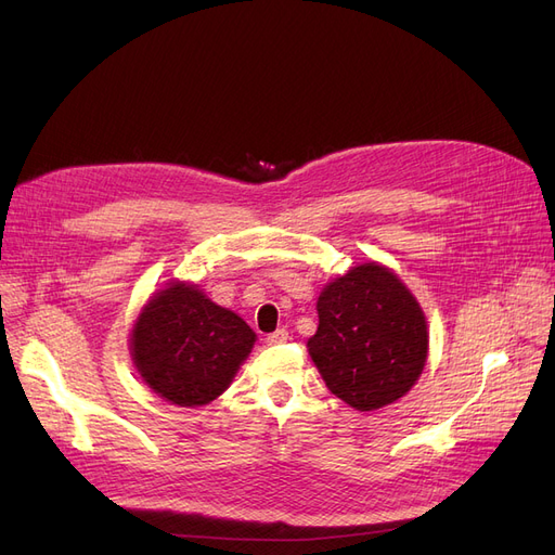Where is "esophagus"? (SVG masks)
<instances>
[{
  "instance_id": "34e87169",
  "label": "esophagus",
  "mask_w": 555,
  "mask_h": 555,
  "mask_svg": "<svg viewBox=\"0 0 555 555\" xmlns=\"http://www.w3.org/2000/svg\"><path fill=\"white\" fill-rule=\"evenodd\" d=\"M286 339H289V332H286V330H275V332H271L269 337H266V344L278 346V344H284Z\"/></svg>"
}]
</instances>
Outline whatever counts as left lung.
Returning a JSON list of instances; mask_svg holds the SVG:
<instances>
[{
  "instance_id": "left-lung-1",
  "label": "left lung",
  "mask_w": 555,
  "mask_h": 555,
  "mask_svg": "<svg viewBox=\"0 0 555 555\" xmlns=\"http://www.w3.org/2000/svg\"><path fill=\"white\" fill-rule=\"evenodd\" d=\"M307 350L325 387L360 412L403 398L428 360V321L387 266L358 263L323 286Z\"/></svg>"
}]
</instances>
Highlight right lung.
Instances as JSON below:
<instances>
[{
  "instance_id": "1",
  "label": "right lung",
  "mask_w": 555,
  "mask_h": 555,
  "mask_svg": "<svg viewBox=\"0 0 555 555\" xmlns=\"http://www.w3.org/2000/svg\"><path fill=\"white\" fill-rule=\"evenodd\" d=\"M255 341L253 327L232 309L216 305L197 284L172 280L141 307L129 352L159 398L203 408L232 385Z\"/></svg>"
}]
</instances>
